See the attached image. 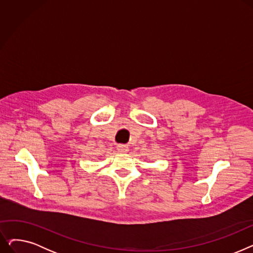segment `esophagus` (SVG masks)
Here are the masks:
<instances>
[{
  "label": "esophagus",
  "mask_w": 253,
  "mask_h": 253,
  "mask_svg": "<svg viewBox=\"0 0 253 253\" xmlns=\"http://www.w3.org/2000/svg\"><path fill=\"white\" fill-rule=\"evenodd\" d=\"M117 150L119 153H127L129 151V148L127 147V145H124V144H119L117 147Z\"/></svg>",
  "instance_id": "34e87169"
}]
</instances>
